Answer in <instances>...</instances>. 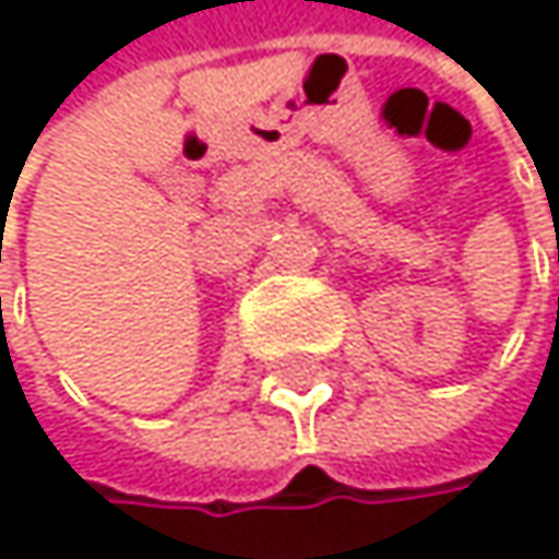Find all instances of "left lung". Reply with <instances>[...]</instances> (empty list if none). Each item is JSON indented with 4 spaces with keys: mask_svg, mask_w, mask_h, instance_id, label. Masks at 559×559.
<instances>
[{
    "mask_svg": "<svg viewBox=\"0 0 559 559\" xmlns=\"http://www.w3.org/2000/svg\"><path fill=\"white\" fill-rule=\"evenodd\" d=\"M557 259H559V255H557Z\"/></svg>",
    "mask_w": 559,
    "mask_h": 559,
    "instance_id": "obj_1",
    "label": "left lung"
}]
</instances>
